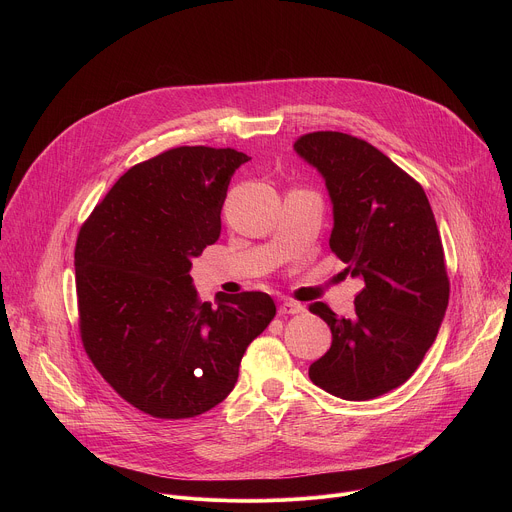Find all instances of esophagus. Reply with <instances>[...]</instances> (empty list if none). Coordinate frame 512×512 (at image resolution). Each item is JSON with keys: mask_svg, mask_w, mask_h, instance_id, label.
<instances>
[{"mask_svg": "<svg viewBox=\"0 0 512 512\" xmlns=\"http://www.w3.org/2000/svg\"><path fill=\"white\" fill-rule=\"evenodd\" d=\"M304 308L300 306V304H296V302H283L281 306H279V316H289V314H300Z\"/></svg>", "mask_w": 512, "mask_h": 512, "instance_id": "esophagus-1", "label": "esophagus"}]
</instances>
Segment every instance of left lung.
<instances>
[{"mask_svg":"<svg viewBox=\"0 0 512 512\" xmlns=\"http://www.w3.org/2000/svg\"><path fill=\"white\" fill-rule=\"evenodd\" d=\"M294 148L326 180L332 253L364 281L352 318L310 306L332 330L310 379L340 399L369 401L403 385L440 330L450 300L442 237L421 184L369 141L314 131Z\"/></svg>","mask_w":512,"mask_h":512,"instance_id":"1","label":"left lung"}]
</instances>
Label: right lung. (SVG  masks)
Returning a JSON list of instances; mask_svg holds the SVG:
<instances>
[{"instance_id": "right-lung-1", "label": "right lung", "mask_w": 512, "mask_h": 512, "mask_svg": "<svg viewBox=\"0 0 512 512\" xmlns=\"http://www.w3.org/2000/svg\"><path fill=\"white\" fill-rule=\"evenodd\" d=\"M249 160L206 145L162 152L129 168L79 231L83 348L115 393L152 417L188 419L227 399L247 346L275 316L263 291H218L212 306L190 277Z\"/></svg>"}]
</instances>
